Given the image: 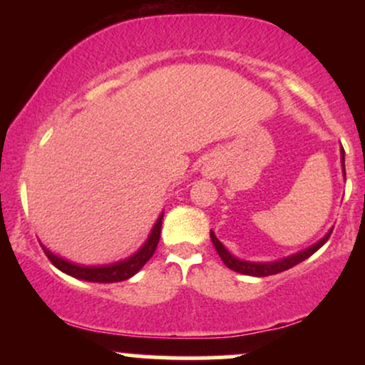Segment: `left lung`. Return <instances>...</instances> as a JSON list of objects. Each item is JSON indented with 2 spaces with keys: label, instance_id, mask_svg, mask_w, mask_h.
Instances as JSON below:
<instances>
[{
  "label": "left lung",
  "instance_id": "8db88e82",
  "mask_svg": "<svg viewBox=\"0 0 365 365\" xmlns=\"http://www.w3.org/2000/svg\"><path fill=\"white\" fill-rule=\"evenodd\" d=\"M341 163H343V171H345V150H343V148H341ZM331 232H333V230H329L328 235L322 238V240L317 242L316 245L309 247V249L302 250V252H299V254H295V255H290V257L282 259V261H276V262H247V261H240V259L233 257V255L225 249L223 244H221V242L217 240L216 235L212 232H211V240H212V245L216 247L217 254H220L221 261L226 264V267H230V269L237 271V273H240V274L259 276V278H264V276L283 273V271L290 269V267L297 266V264L305 261V259H307V257H311L314 252H317V250H319L321 247L329 240Z\"/></svg>",
  "mask_w": 365,
  "mask_h": 365
}]
</instances>
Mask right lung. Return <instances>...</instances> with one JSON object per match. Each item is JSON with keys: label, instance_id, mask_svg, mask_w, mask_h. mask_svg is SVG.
I'll return each instance as SVG.
<instances>
[{"label": "right lung", "instance_id": "1", "mask_svg": "<svg viewBox=\"0 0 365 365\" xmlns=\"http://www.w3.org/2000/svg\"><path fill=\"white\" fill-rule=\"evenodd\" d=\"M161 225H163V216H159V220L154 225L153 232L145 242L144 247L137 254H133L132 257L125 259V261L110 264V266H96V267H86V266H77L65 259L58 257L53 252H49L46 247H43L44 254L48 255V259L51 261L53 266H56L58 269L63 273L73 276V278L86 279V282H94V283H115V282H125V279L132 278L137 271L144 266L145 262L153 257V254L156 252V247L159 244V237H161Z\"/></svg>", "mask_w": 365, "mask_h": 365}]
</instances>
